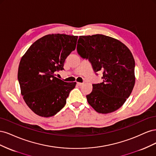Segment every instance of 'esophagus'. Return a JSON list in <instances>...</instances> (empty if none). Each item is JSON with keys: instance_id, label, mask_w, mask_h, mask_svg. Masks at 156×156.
Masks as SVG:
<instances>
[{"instance_id": "esophagus-1", "label": "esophagus", "mask_w": 156, "mask_h": 156, "mask_svg": "<svg viewBox=\"0 0 156 156\" xmlns=\"http://www.w3.org/2000/svg\"><path fill=\"white\" fill-rule=\"evenodd\" d=\"M77 85H79V86H82L83 84V83H77Z\"/></svg>"}]
</instances>
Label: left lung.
Wrapping results in <instances>:
<instances>
[{
	"label": "left lung",
	"mask_w": 156,
	"mask_h": 156,
	"mask_svg": "<svg viewBox=\"0 0 156 156\" xmlns=\"http://www.w3.org/2000/svg\"><path fill=\"white\" fill-rule=\"evenodd\" d=\"M77 53L88 59L94 72L103 71V82L93 84L87 96L89 105L99 113L112 112L123 105L133 90L135 60L121 41L103 34L81 36Z\"/></svg>",
	"instance_id": "1"
}]
</instances>
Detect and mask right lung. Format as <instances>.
I'll use <instances>...</instances> for the list:
<instances>
[{
	"label": "right lung",
	"instance_id": "right-lung-1",
	"mask_svg": "<svg viewBox=\"0 0 156 156\" xmlns=\"http://www.w3.org/2000/svg\"><path fill=\"white\" fill-rule=\"evenodd\" d=\"M78 36L52 34L36 40L22 56L17 77L23 100L42 117L54 116L64 107L76 83L55 77L64 69L67 56L76 48Z\"/></svg>",
	"mask_w": 156,
	"mask_h": 156
}]
</instances>
